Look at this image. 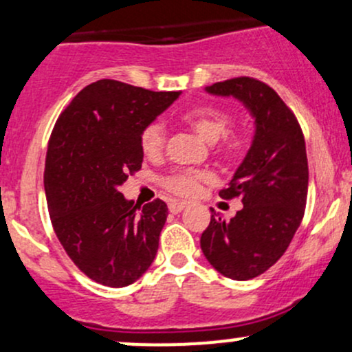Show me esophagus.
Listing matches in <instances>:
<instances>
[{
	"label": "esophagus",
	"instance_id": "34e87169",
	"mask_svg": "<svg viewBox=\"0 0 352 352\" xmlns=\"http://www.w3.org/2000/svg\"><path fill=\"white\" fill-rule=\"evenodd\" d=\"M185 207H187V202H179V200H173V202L168 204V210L172 214H180Z\"/></svg>",
	"mask_w": 352,
	"mask_h": 352
}]
</instances>
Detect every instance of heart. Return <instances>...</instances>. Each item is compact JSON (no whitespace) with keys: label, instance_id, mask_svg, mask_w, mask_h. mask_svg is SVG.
<instances>
[{"label":"heart","instance_id":"obj_1","mask_svg":"<svg viewBox=\"0 0 352 352\" xmlns=\"http://www.w3.org/2000/svg\"><path fill=\"white\" fill-rule=\"evenodd\" d=\"M182 120L194 132L208 144L219 142V153L226 160H237L244 155L247 140L244 133L229 132L232 118L229 113L214 107H197L185 111ZM165 146V126L160 122H152L142 130L140 148L146 158H157L162 155ZM208 175L200 170L180 168L173 170L164 179V185L170 192L182 197H190L199 190L200 184L206 182Z\"/></svg>","mask_w":352,"mask_h":352}]
</instances>
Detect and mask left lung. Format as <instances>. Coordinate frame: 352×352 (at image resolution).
<instances>
[{
  "mask_svg": "<svg viewBox=\"0 0 352 352\" xmlns=\"http://www.w3.org/2000/svg\"><path fill=\"white\" fill-rule=\"evenodd\" d=\"M234 96L256 123L252 145L222 199L241 197L230 220L212 210L200 247L210 265L234 280H249L272 267L287 250L304 217L309 168L306 142L296 115L269 85L249 76L206 87Z\"/></svg>",
  "mask_w": 352,
  "mask_h": 352,
  "instance_id": "8db88e82",
  "label": "left lung"
}]
</instances>
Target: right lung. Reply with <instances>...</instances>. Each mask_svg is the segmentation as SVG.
Returning a JSON list of instances; mask_svg holds the SVG:
<instances>
[{
	"label": "right lung",
	"instance_id": "add662e5",
	"mask_svg": "<svg viewBox=\"0 0 352 352\" xmlns=\"http://www.w3.org/2000/svg\"><path fill=\"white\" fill-rule=\"evenodd\" d=\"M179 96L98 80L56 120L45 162L50 217L68 257L95 283L133 284L157 256L167 204L135 206L118 187L142 168V130Z\"/></svg>",
	"mask_w": 352,
	"mask_h": 352
}]
</instances>
